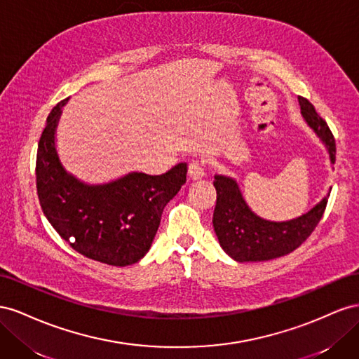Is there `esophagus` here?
Segmentation results:
<instances>
[{"label": "esophagus", "mask_w": 359, "mask_h": 359, "mask_svg": "<svg viewBox=\"0 0 359 359\" xmlns=\"http://www.w3.org/2000/svg\"><path fill=\"white\" fill-rule=\"evenodd\" d=\"M188 172H189L191 179H201V177H204V174H206V165H204L203 161L194 159L189 162Z\"/></svg>", "instance_id": "34e87169"}]
</instances>
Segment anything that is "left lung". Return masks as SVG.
Returning a JSON list of instances; mask_svg holds the SVG:
<instances>
[{
  "instance_id": "obj_1",
  "label": "left lung",
  "mask_w": 359,
  "mask_h": 359,
  "mask_svg": "<svg viewBox=\"0 0 359 359\" xmlns=\"http://www.w3.org/2000/svg\"><path fill=\"white\" fill-rule=\"evenodd\" d=\"M301 112L310 128L325 142L331 162L335 163V140L326 121L317 114L311 102L299 97ZM217 206L213 210V229L219 245L238 262L272 260L294 251L306 241L322 219L330 194L302 217L272 222L259 218L245 203L238 183L230 177L215 176Z\"/></svg>"
}]
</instances>
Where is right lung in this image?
I'll use <instances>...</instances> for the list:
<instances>
[{
  "label": "right lung",
  "instance_id": "add662e5",
  "mask_svg": "<svg viewBox=\"0 0 359 359\" xmlns=\"http://www.w3.org/2000/svg\"><path fill=\"white\" fill-rule=\"evenodd\" d=\"M66 100L49 112L39 140L40 206L60 236L84 257L112 266L134 264L150 250L163 208L187 182V163L161 176L130 172L107 185L81 183L66 172L55 150V128Z\"/></svg>",
  "mask_w": 359,
  "mask_h": 359
}]
</instances>
